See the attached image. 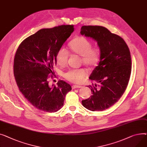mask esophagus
<instances>
[{"mask_svg":"<svg viewBox=\"0 0 147 147\" xmlns=\"http://www.w3.org/2000/svg\"><path fill=\"white\" fill-rule=\"evenodd\" d=\"M82 87V86L81 85H72V89H75V88H81Z\"/></svg>","mask_w":147,"mask_h":147,"instance_id":"34e87169","label":"esophagus"}]
</instances>
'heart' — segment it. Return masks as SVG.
<instances>
[{"label":"heart","instance_id":"heart-1","mask_svg":"<svg viewBox=\"0 0 147 147\" xmlns=\"http://www.w3.org/2000/svg\"><path fill=\"white\" fill-rule=\"evenodd\" d=\"M69 47L73 53L82 56L84 63L89 66L96 65L99 60L100 49L98 46H92L91 40L85 37H78L69 43ZM69 57V52L63 47H60L56 55V61L60 66L66 65ZM88 72L84 68L70 69L63 74L65 78L72 83L82 82L87 77Z\"/></svg>","mask_w":147,"mask_h":147}]
</instances>
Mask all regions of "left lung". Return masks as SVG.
I'll return each instance as SVG.
<instances>
[{"label": "left lung", "instance_id": "8db88e82", "mask_svg": "<svg viewBox=\"0 0 147 147\" xmlns=\"http://www.w3.org/2000/svg\"><path fill=\"white\" fill-rule=\"evenodd\" d=\"M81 34L97 41L100 62L89 78L98 85H88L92 96L82 100L84 107L91 111L105 110L115 105L125 92L130 79L132 62L125 40L107 28L97 25H84Z\"/></svg>", "mask_w": 147, "mask_h": 147}]
</instances>
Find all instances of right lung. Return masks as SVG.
I'll return each instance as SVG.
<instances>
[{
	"label": "right lung",
	"mask_w": 147,
	"mask_h": 147,
	"mask_svg": "<svg viewBox=\"0 0 147 147\" xmlns=\"http://www.w3.org/2000/svg\"><path fill=\"white\" fill-rule=\"evenodd\" d=\"M74 30L73 25L41 29L22 41L16 51L13 74L16 84L24 97L40 110L58 111L72 90L62 80L57 82V86L50 87L49 79L55 76L51 74L56 65L57 50Z\"/></svg>",
	"instance_id": "add662e5"
}]
</instances>
